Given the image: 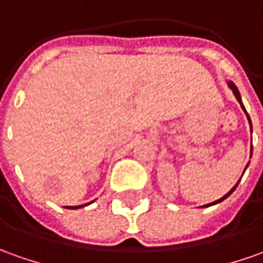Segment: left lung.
Here are the masks:
<instances>
[{
  "instance_id": "obj_1",
  "label": "left lung",
  "mask_w": 263,
  "mask_h": 263,
  "mask_svg": "<svg viewBox=\"0 0 263 263\" xmlns=\"http://www.w3.org/2000/svg\"><path fill=\"white\" fill-rule=\"evenodd\" d=\"M229 86H230V89H233V93H235V96H236V99H237V101H239V103L242 105V101H240V93H239V90H237V87L235 86V83H232V82H229ZM242 108H243V110H245V106H243V105H242ZM245 112H246V110H245ZM248 118H249V117H248ZM235 189H236V185H235V187H233V189H232V190H230V192L228 193L226 196H223L221 199L216 200V201H213V203H210V204H207V206H212V204H216V203H220V201H223V200L226 199V197H229L230 194H232V193L235 192Z\"/></svg>"
}]
</instances>
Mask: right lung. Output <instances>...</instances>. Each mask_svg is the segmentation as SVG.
Segmentation results:
<instances>
[{"mask_svg": "<svg viewBox=\"0 0 263 263\" xmlns=\"http://www.w3.org/2000/svg\"><path fill=\"white\" fill-rule=\"evenodd\" d=\"M71 209H78V207H71Z\"/></svg>", "mask_w": 263, "mask_h": 263, "instance_id": "obj_1", "label": "right lung"}]
</instances>
